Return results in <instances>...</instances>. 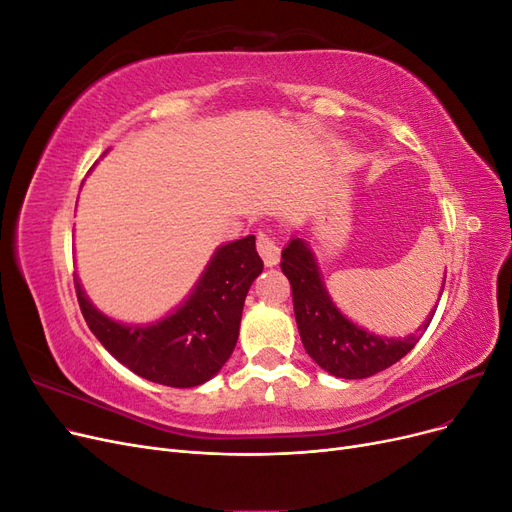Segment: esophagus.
<instances>
[{
    "label": "esophagus",
    "mask_w": 512,
    "mask_h": 512,
    "mask_svg": "<svg viewBox=\"0 0 512 512\" xmlns=\"http://www.w3.org/2000/svg\"><path fill=\"white\" fill-rule=\"evenodd\" d=\"M256 247H258V254L262 256V260H265L267 267H275L277 262H280V245H277L275 237L269 235V232H260Z\"/></svg>",
    "instance_id": "esophagus-1"
}]
</instances>
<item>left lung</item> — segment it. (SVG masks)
Listing matches in <instances>:
<instances>
[{
    "label": "left lung",
    "instance_id": "1",
    "mask_svg": "<svg viewBox=\"0 0 512 512\" xmlns=\"http://www.w3.org/2000/svg\"><path fill=\"white\" fill-rule=\"evenodd\" d=\"M282 271L292 288L301 342L307 354L335 378L361 380L395 365L416 346L433 318L431 314L416 335L404 339H386L359 329L333 305L303 239H292L282 252Z\"/></svg>",
    "mask_w": 512,
    "mask_h": 512
}]
</instances>
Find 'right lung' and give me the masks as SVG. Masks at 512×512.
Segmentation results:
<instances>
[{"label":"right lung","instance_id":"right-lung-1","mask_svg":"<svg viewBox=\"0 0 512 512\" xmlns=\"http://www.w3.org/2000/svg\"><path fill=\"white\" fill-rule=\"evenodd\" d=\"M262 271L256 237L222 245L175 314L126 327L100 314L74 282L87 327L115 359L145 380L190 389L213 378L235 350L243 303Z\"/></svg>","mask_w":512,"mask_h":512}]
</instances>
